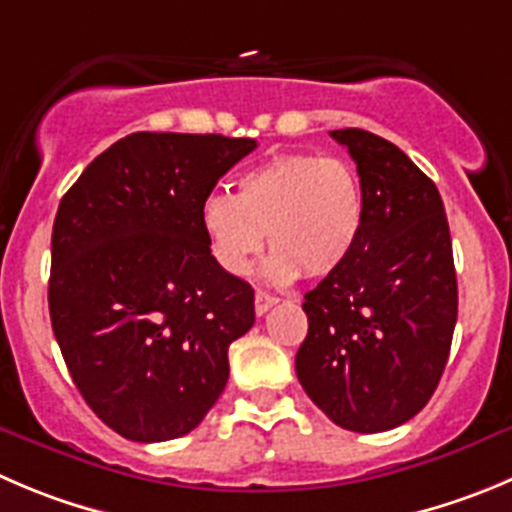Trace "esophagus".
Wrapping results in <instances>:
<instances>
[{"label":"esophagus","instance_id":"esophagus-1","mask_svg":"<svg viewBox=\"0 0 512 512\" xmlns=\"http://www.w3.org/2000/svg\"><path fill=\"white\" fill-rule=\"evenodd\" d=\"M279 304V296H274V294H269V291H256V314L259 316H264L266 311L271 309V306H276Z\"/></svg>","mask_w":512,"mask_h":512}]
</instances>
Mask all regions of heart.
<instances>
[{
	"instance_id": "obj_1",
	"label": "heart",
	"mask_w": 512,
	"mask_h": 512,
	"mask_svg": "<svg viewBox=\"0 0 512 512\" xmlns=\"http://www.w3.org/2000/svg\"><path fill=\"white\" fill-rule=\"evenodd\" d=\"M201 228L226 274L246 276L264 248L274 281L337 274L362 238L367 198L357 168L342 158L281 153L243 170L236 196L203 198Z\"/></svg>"
}]
</instances>
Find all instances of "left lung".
I'll return each instance as SVG.
<instances>
[{"mask_svg": "<svg viewBox=\"0 0 512 512\" xmlns=\"http://www.w3.org/2000/svg\"><path fill=\"white\" fill-rule=\"evenodd\" d=\"M362 178L367 221L347 264L304 296L296 377L334 425L384 432L430 402L450 357L457 279L437 186L397 145L332 130Z\"/></svg>", "mask_w": 512, "mask_h": 512, "instance_id": "8db88e82", "label": "left lung"}]
</instances>
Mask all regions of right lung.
Masks as SVG:
<instances>
[{
  "label": "right lung",
  "instance_id": "1",
  "mask_svg": "<svg viewBox=\"0 0 512 512\" xmlns=\"http://www.w3.org/2000/svg\"><path fill=\"white\" fill-rule=\"evenodd\" d=\"M251 138L133 133L97 155L52 228L50 319L72 382L110 430L165 442L201 425L253 326V289L213 261L203 198Z\"/></svg>",
  "mask_w": 512,
  "mask_h": 512
}]
</instances>
